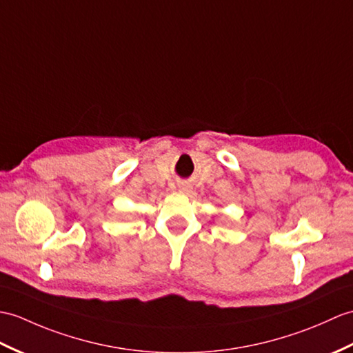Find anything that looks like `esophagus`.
I'll use <instances>...</instances> for the list:
<instances>
[{"instance_id":"esophagus-1","label":"esophagus","mask_w":353,"mask_h":353,"mask_svg":"<svg viewBox=\"0 0 353 353\" xmlns=\"http://www.w3.org/2000/svg\"><path fill=\"white\" fill-rule=\"evenodd\" d=\"M182 190H183V188H182Z\"/></svg>"}]
</instances>
